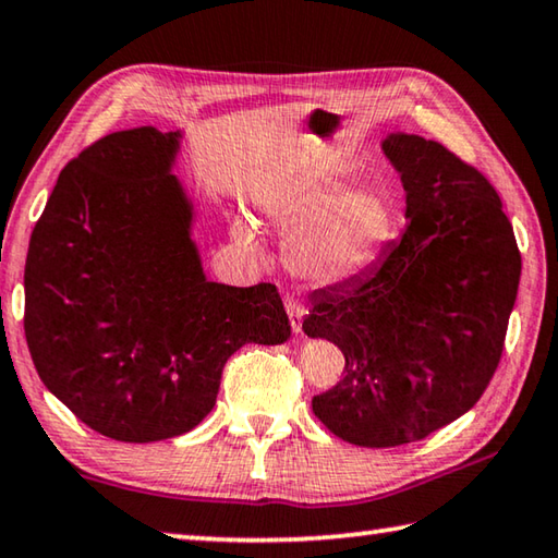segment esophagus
<instances>
[{"label":"esophagus","instance_id":"34e87169","mask_svg":"<svg viewBox=\"0 0 558 558\" xmlns=\"http://www.w3.org/2000/svg\"><path fill=\"white\" fill-rule=\"evenodd\" d=\"M286 310H288V317H290V327H292V332L300 335V332H302V315H305V310H302L300 302H298V300H292V298H288V300H286Z\"/></svg>","mask_w":558,"mask_h":558}]
</instances>
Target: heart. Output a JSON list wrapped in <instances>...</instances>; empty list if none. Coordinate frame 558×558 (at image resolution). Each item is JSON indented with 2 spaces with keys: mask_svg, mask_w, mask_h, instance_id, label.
<instances>
[{
  "mask_svg": "<svg viewBox=\"0 0 558 558\" xmlns=\"http://www.w3.org/2000/svg\"><path fill=\"white\" fill-rule=\"evenodd\" d=\"M268 219L290 233V268L315 286L362 276L374 266L396 226L391 202L374 186L347 189L337 177H307L263 196ZM235 235L253 243L248 223H235Z\"/></svg>",
  "mask_w": 558,
  "mask_h": 558,
  "instance_id": "obj_1",
  "label": "heart"
}]
</instances>
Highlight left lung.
<instances>
[{
	"mask_svg": "<svg viewBox=\"0 0 558 558\" xmlns=\"http://www.w3.org/2000/svg\"><path fill=\"white\" fill-rule=\"evenodd\" d=\"M381 149L401 174L409 226L374 268L317 290L302 323L347 362L313 411L362 448L421 440L477 403L522 272L512 223L475 167L405 132L386 135Z\"/></svg>",
	"mask_w": 558,
	"mask_h": 558,
	"instance_id": "8db88e82",
	"label": "left lung"
}]
</instances>
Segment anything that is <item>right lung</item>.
<instances>
[{
  "label": "right lung",
  "instance_id": "add662e5",
  "mask_svg": "<svg viewBox=\"0 0 558 558\" xmlns=\"http://www.w3.org/2000/svg\"><path fill=\"white\" fill-rule=\"evenodd\" d=\"M182 132L106 135L59 174L24 270V332L56 399L100 436L155 442L214 409L243 344H282L276 286L206 278L194 204L172 174Z\"/></svg>",
  "mask_w": 558,
  "mask_h": 558
}]
</instances>
